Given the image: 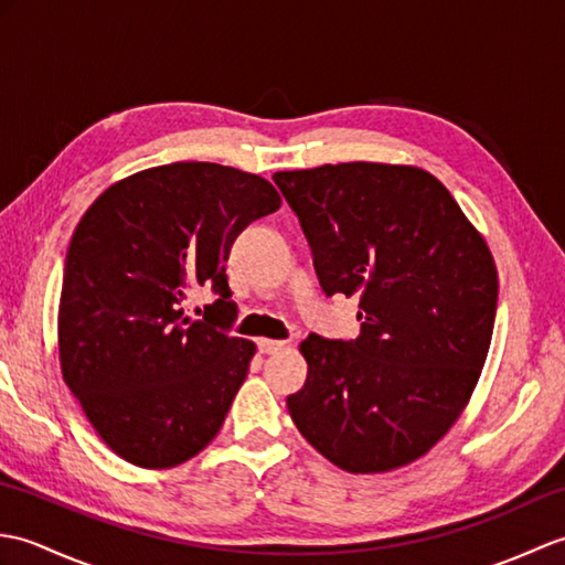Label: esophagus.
Segmentation results:
<instances>
[{"label":"esophagus","mask_w":565,"mask_h":565,"mask_svg":"<svg viewBox=\"0 0 565 565\" xmlns=\"http://www.w3.org/2000/svg\"><path fill=\"white\" fill-rule=\"evenodd\" d=\"M257 347H259V352H262V354H276V352H281V350H284L286 342H281V340H267V338H262V340L257 342Z\"/></svg>","instance_id":"34e87169"}]
</instances>
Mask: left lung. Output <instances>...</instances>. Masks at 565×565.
<instances>
[{"label":"left lung","instance_id":"left-lung-1","mask_svg":"<svg viewBox=\"0 0 565 565\" xmlns=\"http://www.w3.org/2000/svg\"><path fill=\"white\" fill-rule=\"evenodd\" d=\"M322 291L359 298L352 342L308 334L298 431L347 473H386L447 435L493 338L498 269L449 189L415 164L340 162L276 172Z\"/></svg>","mask_w":565,"mask_h":565}]
</instances>
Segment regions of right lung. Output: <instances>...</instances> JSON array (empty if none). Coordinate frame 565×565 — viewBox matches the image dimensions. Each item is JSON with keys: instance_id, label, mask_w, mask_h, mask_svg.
I'll return each mask as SVG.
<instances>
[{"instance_id": "obj_1", "label": "right lung", "mask_w": 565, "mask_h": 565, "mask_svg": "<svg viewBox=\"0 0 565 565\" xmlns=\"http://www.w3.org/2000/svg\"><path fill=\"white\" fill-rule=\"evenodd\" d=\"M279 206L259 174L172 162L118 179L82 215L57 306L60 371L124 461L172 468L218 435L257 352L227 334L225 262L237 233ZM201 285L222 298L191 321L183 301Z\"/></svg>"}]
</instances>
